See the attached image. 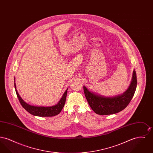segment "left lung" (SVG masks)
<instances>
[{"label": "left lung", "instance_id": "8db88e82", "mask_svg": "<svg viewBox=\"0 0 153 153\" xmlns=\"http://www.w3.org/2000/svg\"><path fill=\"white\" fill-rule=\"evenodd\" d=\"M137 85V74L134 70L131 84L122 95L111 97H104L90 92L84 86V91L89 105L95 113L107 115L119 112L128 105L135 94Z\"/></svg>", "mask_w": 153, "mask_h": 153}]
</instances>
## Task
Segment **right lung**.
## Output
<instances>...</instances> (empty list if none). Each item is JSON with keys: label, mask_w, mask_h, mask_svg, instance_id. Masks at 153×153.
Listing matches in <instances>:
<instances>
[{"label": "right lung", "mask_w": 153, "mask_h": 153, "mask_svg": "<svg viewBox=\"0 0 153 153\" xmlns=\"http://www.w3.org/2000/svg\"><path fill=\"white\" fill-rule=\"evenodd\" d=\"M14 86L16 94L21 104L25 109L33 115L41 117H54L59 114L65 105L68 89H66L62 98L56 105L51 107H37L31 105L24 102L21 96L18 94L17 90L16 89L15 83H14Z\"/></svg>", "instance_id": "right-lung-1"}]
</instances>
